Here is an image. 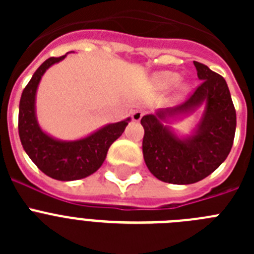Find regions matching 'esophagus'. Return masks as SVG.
Masks as SVG:
<instances>
[{"mask_svg": "<svg viewBox=\"0 0 254 254\" xmlns=\"http://www.w3.org/2000/svg\"><path fill=\"white\" fill-rule=\"evenodd\" d=\"M143 114H145V111H142V109H136V111L132 113V120H133L134 122H138V121L142 118Z\"/></svg>", "mask_w": 254, "mask_h": 254, "instance_id": "34e87169", "label": "esophagus"}]
</instances>
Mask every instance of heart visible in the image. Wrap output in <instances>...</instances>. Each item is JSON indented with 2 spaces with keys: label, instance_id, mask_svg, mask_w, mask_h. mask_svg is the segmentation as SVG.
<instances>
[{
  "label": "heart",
  "instance_id": "heart-1",
  "mask_svg": "<svg viewBox=\"0 0 254 254\" xmlns=\"http://www.w3.org/2000/svg\"><path fill=\"white\" fill-rule=\"evenodd\" d=\"M152 82L160 90H167L176 85V95L183 96L190 91V85L187 81L181 80V75L173 71H161L152 76Z\"/></svg>",
  "mask_w": 254,
  "mask_h": 254
}]
</instances>
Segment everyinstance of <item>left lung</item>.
<instances>
[{"label":"left lung","mask_w":254,"mask_h":254,"mask_svg":"<svg viewBox=\"0 0 254 254\" xmlns=\"http://www.w3.org/2000/svg\"><path fill=\"white\" fill-rule=\"evenodd\" d=\"M201 85L190 99L174 108L142 117L143 159L154 177L165 183L192 185L216 170L228 158L234 141L237 114L223 76L193 61ZM204 109L190 135H179L173 123Z\"/></svg>","instance_id":"1"}]
</instances>
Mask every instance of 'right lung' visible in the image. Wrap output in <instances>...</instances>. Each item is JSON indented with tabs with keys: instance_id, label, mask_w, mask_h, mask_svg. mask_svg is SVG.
Wrapping results in <instances>:
<instances>
[{
	"instance_id": "add662e5",
	"label": "right lung",
	"mask_w": 254,
	"mask_h": 254,
	"mask_svg": "<svg viewBox=\"0 0 254 254\" xmlns=\"http://www.w3.org/2000/svg\"><path fill=\"white\" fill-rule=\"evenodd\" d=\"M52 57L40 64L21 94L19 105V136L31 161L44 174L57 181L86 178L102 167L112 143L120 137L131 118L108 123L77 140H60L42 129L37 118L35 100L39 82L47 69L66 58Z\"/></svg>"
}]
</instances>
